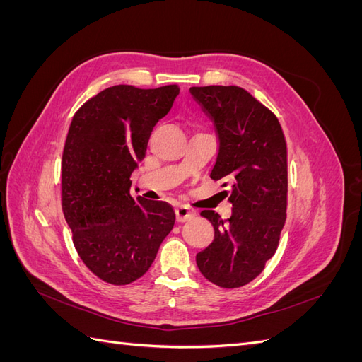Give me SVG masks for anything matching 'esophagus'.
Returning <instances> with one entry per match:
<instances>
[{
    "label": "esophagus",
    "instance_id": "34e87169",
    "mask_svg": "<svg viewBox=\"0 0 362 362\" xmlns=\"http://www.w3.org/2000/svg\"><path fill=\"white\" fill-rule=\"evenodd\" d=\"M175 213H177L178 222H185L187 218H192L194 216V210H192V208L185 204H178L175 206Z\"/></svg>",
    "mask_w": 362,
    "mask_h": 362
}]
</instances>
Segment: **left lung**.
Wrapping results in <instances>:
<instances>
[{
    "label": "left lung",
    "instance_id": "1",
    "mask_svg": "<svg viewBox=\"0 0 362 362\" xmlns=\"http://www.w3.org/2000/svg\"><path fill=\"white\" fill-rule=\"evenodd\" d=\"M211 117L218 154L210 178L231 185L233 214L211 210L214 238L196 255L202 275L222 288L243 287L275 255L287 218V141L278 117L238 86L190 87Z\"/></svg>",
    "mask_w": 362,
    "mask_h": 362
}]
</instances>
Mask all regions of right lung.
<instances>
[{"label":"right lung","instance_id":"1","mask_svg":"<svg viewBox=\"0 0 362 362\" xmlns=\"http://www.w3.org/2000/svg\"><path fill=\"white\" fill-rule=\"evenodd\" d=\"M180 93L177 84H119L72 117L62 157V210L72 242L93 275L113 286L144 276L173 228L170 204L131 194L151 131Z\"/></svg>","mask_w":362,"mask_h":362}]
</instances>
